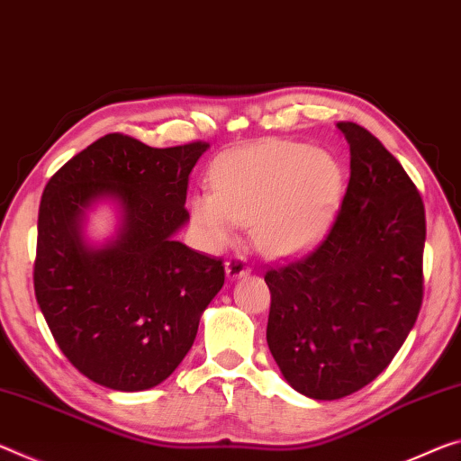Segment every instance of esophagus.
<instances>
[{
	"instance_id": "obj_1",
	"label": "esophagus",
	"mask_w": 461,
	"mask_h": 461,
	"mask_svg": "<svg viewBox=\"0 0 461 461\" xmlns=\"http://www.w3.org/2000/svg\"><path fill=\"white\" fill-rule=\"evenodd\" d=\"M225 273H228L230 279H240V276H246L250 273V265H248V260L242 254H233V257H230L228 262H225Z\"/></svg>"
}]
</instances>
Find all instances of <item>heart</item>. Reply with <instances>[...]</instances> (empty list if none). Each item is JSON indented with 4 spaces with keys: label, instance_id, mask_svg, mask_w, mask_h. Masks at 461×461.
Listing matches in <instances>:
<instances>
[{
    "label": "heart",
    "instance_id": "1",
    "mask_svg": "<svg viewBox=\"0 0 461 461\" xmlns=\"http://www.w3.org/2000/svg\"><path fill=\"white\" fill-rule=\"evenodd\" d=\"M213 191L193 199V217L217 246L238 223H252L262 250L308 248L330 223L342 193V170L322 149L297 141H265L231 151L211 172Z\"/></svg>",
    "mask_w": 461,
    "mask_h": 461
}]
</instances>
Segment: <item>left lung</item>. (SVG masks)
<instances>
[{
  "label": "left lung",
  "instance_id": "left-lung-1",
  "mask_svg": "<svg viewBox=\"0 0 461 461\" xmlns=\"http://www.w3.org/2000/svg\"><path fill=\"white\" fill-rule=\"evenodd\" d=\"M350 178L313 250L268 267L267 342L303 396L339 400L382 374L419 318L425 276V204L379 139L340 121Z\"/></svg>",
  "mask_w": 461,
  "mask_h": 461
}]
</instances>
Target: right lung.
<instances>
[{
  "instance_id": "right-lung-1",
  "label": "right lung",
  "mask_w": 461,
  "mask_h": 461,
  "mask_svg": "<svg viewBox=\"0 0 461 461\" xmlns=\"http://www.w3.org/2000/svg\"><path fill=\"white\" fill-rule=\"evenodd\" d=\"M207 141L149 148L108 133L49 178L39 209L34 295L61 353L104 388L162 384L191 350L203 310L223 287L221 258L172 236L188 219L186 188ZM114 195L122 236L92 251L78 236L83 209Z\"/></svg>"
}]
</instances>
